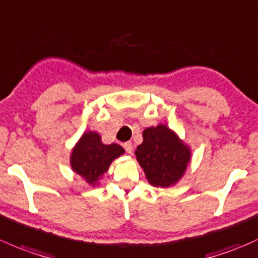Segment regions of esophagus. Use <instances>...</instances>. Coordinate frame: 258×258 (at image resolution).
Wrapping results in <instances>:
<instances>
[{
	"label": "esophagus",
	"mask_w": 258,
	"mask_h": 258,
	"mask_svg": "<svg viewBox=\"0 0 258 258\" xmlns=\"http://www.w3.org/2000/svg\"><path fill=\"white\" fill-rule=\"evenodd\" d=\"M123 148H124V151H126L127 153H130V154H131L132 151H134V146H132L131 142L123 143Z\"/></svg>",
	"instance_id": "1"
}]
</instances>
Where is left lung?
I'll list each match as a JSON object with an SVG mask.
<instances>
[{"label":"left lung","instance_id":"obj_1","mask_svg":"<svg viewBox=\"0 0 258 258\" xmlns=\"http://www.w3.org/2000/svg\"><path fill=\"white\" fill-rule=\"evenodd\" d=\"M135 153L148 181L161 188L177 183L190 161V150L164 124L146 128Z\"/></svg>","mask_w":258,"mask_h":258}]
</instances>
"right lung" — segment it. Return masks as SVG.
Listing matches in <instances>:
<instances>
[{
    "label": "right lung",
    "mask_w": 258,
    "mask_h": 258,
    "mask_svg": "<svg viewBox=\"0 0 258 258\" xmlns=\"http://www.w3.org/2000/svg\"><path fill=\"white\" fill-rule=\"evenodd\" d=\"M123 152V148L116 143L104 145L96 132L89 131L83 135L73 150L70 163L74 172L85 178L88 183L95 184L97 179L107 172L111 162Z\"/></svg>",
    "instance_id": "right-lung-1"
}]
</instances>
